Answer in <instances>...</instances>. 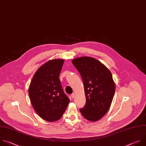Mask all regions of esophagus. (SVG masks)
Here are the masks:
<instances>
[{
  "label": "esophagus",
  "instance_id": "1",
  "mask_svg": "<svg viewBox=\"0 0 146 146\" xmlns=\"http://www.w3.org/2000/svg\"><path fill=\"white\" fill-rule=\"evenodd\" d=\"M75 93H73L71 94V97H72V98H75Z\"/></svg>",
  "mask_w": 146,
  "mask_h": 146
}]
</instances>
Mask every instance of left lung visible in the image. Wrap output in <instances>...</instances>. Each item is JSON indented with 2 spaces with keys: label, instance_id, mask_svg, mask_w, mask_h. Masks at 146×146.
Returning <instances> with one entry per match:
<instances>
[{
  "label": "left lung",
  "instance_id": "1",
  "mask_svg": "<svg viewBox=\"0 0 146 146\" xmlns=\"http://www.w3.org/2000/svg\"><path fill=\"white\" fill-rule=\"evenodd\" d=\"M83 79L86 102L80 111L90 121L100 120L109 110L115 86L110 71L91 57H80L72 60Z\"/></svg>",
  "mask_w": 146,
  "mask_h": 146
}]
</instances>
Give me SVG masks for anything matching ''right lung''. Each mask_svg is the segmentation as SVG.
Wrapping results in <instances>:
<instances>
[{"instance_id":"right-lung-1","label":"right lung","mask_w":146,"mask_h":146,"mask_svg":"<svg viewBox=\"0 0 146 146\" xmlns=\"http://www.w3.org/2000/svg\"><path fill=\"white\" fill-rule=\"evenodd\" d=\"M64 60L52 59L42 64L35 72L29 87L32 105L43 120H59L70 99L63 92L59 75Z\"/></svg>"}]
</instances>
